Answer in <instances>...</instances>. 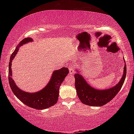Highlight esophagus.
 I'll return each mask as SVG.
<instances>
[{
	"instance_id": "obj_1",
	"label": "esophagus",
	"mask_w": 134,
	"mask_h": 134,
	"mask_svg": "<svg viewBox=\"0 0 134 134\" xmlns=\"http://www.w3.org/2000/svg\"><path fill=\"white\" fill-rule=\"evenodd\" d=\"M69 72H70V74L75 73V70H74L73 67L71 66L69 67Z\"/></svg>"
}]
</instances>
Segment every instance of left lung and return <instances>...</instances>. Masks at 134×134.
<instances>
[{
	"label": "left lung",
	"mask_w": 134,
	"mask_h": 134,
	"mask_svg": "<svg viewBox=\"0 0 134 134\" xmlns=\"http://www.w3.org/2000/svg\"><path fill=\"white\" fill-rule=\"evenodd\" d=\"M124 73L121 80L116 85L108 89L97 90L91 87L86 82L83 77L79 73L78 70H77V73L74 74L75 87L77 94L81 102L91 106H102L114 98L121 90L125 80L126 65L125 61H124Z\"/></svg>",
	"instance_id": "1"
}]
</instances>
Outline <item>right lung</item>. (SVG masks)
Here are the masks:
<instances>
[{"mask_svg":"<svg viewBox=\"0 0 134 134\" xmlns=\"http://www.w3.org/2000/svg\"><path fill=\"white\" fill-rule=\"evenodd\" d=\"M32 41L31 38H26L22 40L11 55L9 64V83L13 94L22 103L35 109L42 110L51 107L57 102L60 85L69 74V71L68 68L64 67L61 69L55 70L52 74V77L48 83L40 91L35 93H28L20 89L12 77V62L16 54L18 53L19 47L23 44L32 42Z\"/></svg>","mask_w":134,"mask_h":134,"instance_id":"right-lung-1","label":"right lung"}]
</instances>
